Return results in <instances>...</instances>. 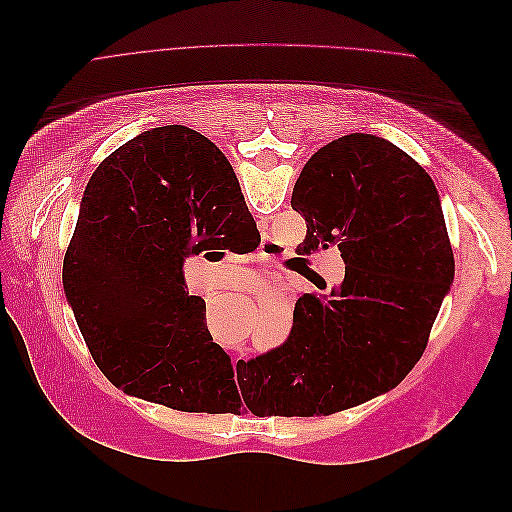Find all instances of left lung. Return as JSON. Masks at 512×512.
<instances>
[{
    "label": "left lung",
    "instance_id": "left-lung-1",
    "mask_svg": "<svg viewBox=\"0 0 512 512\" xmlns=\"http://www.w3.org/2000/svg\"><path fill=\"white\" fill-rule=\"evenodd\" d=\"M290 205L307 222L301 254L335 245L346 275L331 294H303L286 342L239 363V389L256 416H329L410 374L453 282V247L425 168L374 134L318 149Z\"/></svg>",
    "mask_w": 512,
    "mask_h": 512
}]
</instances>
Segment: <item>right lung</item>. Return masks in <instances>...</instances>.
<instances>
[{"instance_id":"obj_1","label":"right lung","mask_w":512,"mask_h":512,"mask_svg":"<svg viewBox=\"0 0 512 512\" xmlns=\"http://www.w3.org/2000/svg\"><path fill=\"white\" fill-rule=\"evenodd\" d=\"M235 170L185 126L143 132L91 175L64 262L85 344L123 393L181 412H230L235 367L183 262L256 235Z\"/></svg>"}]
</instances>
